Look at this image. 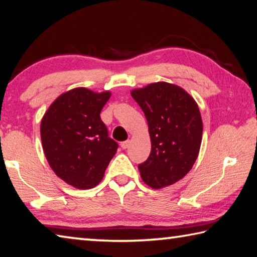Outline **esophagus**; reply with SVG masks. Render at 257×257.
I'll list each match as a JSON object with an SVG mask.
<instances>
[{
  "instance_id": "esophagus-1",
  "label": "esophagus",
  "mask_w": 257,
  "mask_h": 257,
  "mask_svg": "<svg viewBox=\"0 0 257 257\" xmlns=\"http://www.w3.org/2000/svg\"><path fill=\"white\" fill-rule=\"evenodd\" d=\"M130 143H131V141L130 140H126V141H123V142H120V148L122 149H127L128 148V145H130Z\"/></svg>"
}]
</instances>
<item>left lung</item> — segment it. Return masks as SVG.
Listing matches in <instances>:
<instances>
[{"label": "left lung", "instance_id": "left-lung-1", "mask_svg": "<svg viewBox=\"0 0 257 257\" xmlns=\"http://www.w3.org/2000/svg\"><path fill=\"white\" fill-rule=\"evenodd\" d=\"M149 125L151 153L139 164L142 180L160 189L180 180L190 171L199 153L202 120L198 105L176 85L150 84L132 90Z\"/></svg>", "mask_w": 257, "mask_h": 257}]
</instances>
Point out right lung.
I'll use <instances>...</instances> for the list:
<instances>
[{"label": "right lung", "instance_id": "right-lung-1", "mask_svg": "<svg viewBox=\"0 0 257 257\" xmlns=\"http://www.w3.org/2000/svg\"><path fill=\"white\" fill-rule=\"evenodd\" d=\"M109 97V91L71 89L53 101L41 120L42 148L49 166L75 188L97 186L118 148L100 119Z\"/></svg>", "mask_w": 257, "mask_h": 257}]
</instances>
